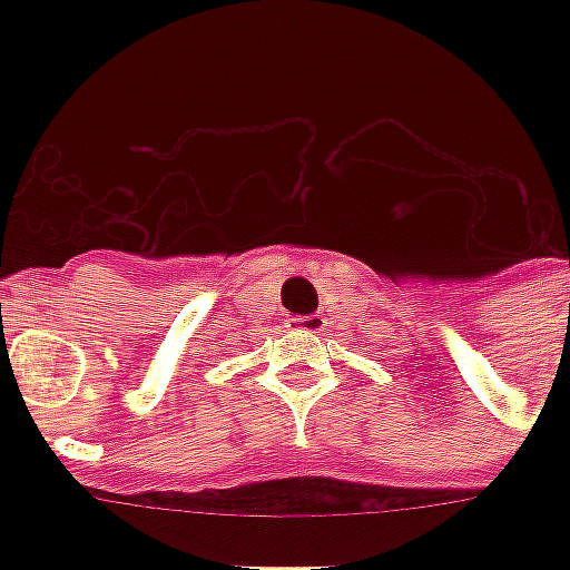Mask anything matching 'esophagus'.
<instances>
[{
    "label": "esophagus",
    "mask_w": 570,
    "mask_h": 570,
    "mask_svg": "<svg viewBox=\"0 0 570 570\" xmlns=\"http://www.w3.org/2000/svg\"><path fill=\"white\" fill-rule=\"evenodd\" d=\"M325 325H328V320H325V316H320V313H311V316H295L293 320V328L307 331V334H322V331H325Z\"/></svg>",
    "instance_id": "esophagus-1"
}]
</instances>
